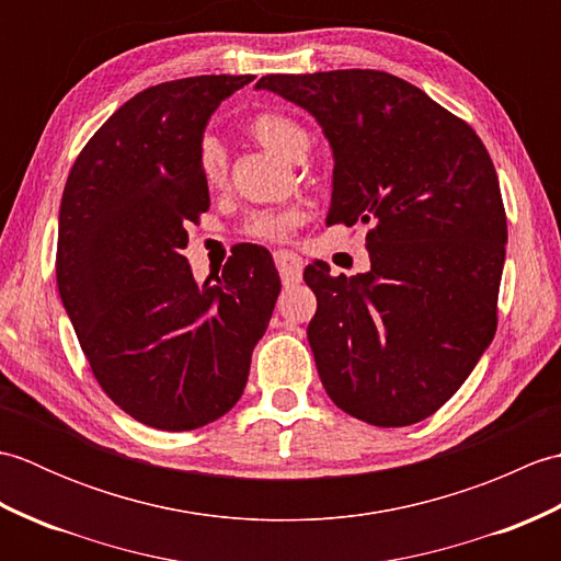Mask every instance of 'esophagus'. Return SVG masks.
Returning a JSON list of instances; mask_svg holds the SVG:
<instances>
[{
  "mask_svg": "<svg viewBox=\"0 0 561 561\" xmlns=\"http://www.w3.org/2000/svg\"><path fill=\"white\" fill-rule=\"evenodd\" d=\"M274 265L279 270V277L282 282L287 284H299L301 282V274H304V260L291 253V250H277L274 253Z\"/></svg>",
  "mask_w": 561,
  "mask_h": 561,
  "instance_id": "1",
  "label": "esophagus"
}]
</instances>
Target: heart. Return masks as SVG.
<instances>
[{"mask_svg":"<svg viewBox=\"0 0 561 561\" xmlns=\"http://www.w3.org/2000/svg\"><path fill=\"white\" fill-rule=\"evenodd\" d=\"M248 135L253 137L260 147H265L284 159H304V153L311 147V137H308L306 127L294 121V117L284 113H257L248 121ZM199 173L202 181L209 187H219L226 181V171H229V161H226V151L217 137H205L199 145ZM299 219V211H260L248 221V233L255 238H265V241H277V238L287 236V231Z\"/></svg>","mask_w":561,"mask_h":561,"instance_id":"b5f03b06","label":"heart"}]
</instances>
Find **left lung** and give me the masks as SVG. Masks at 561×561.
Returning <instances> with one entry per match:
<instances>
[{"label": "left lung", "instance_id": "left-lung-1", "mask_svg": "<svg viewBox=\"0 0 561 561\" xmlns=\"http://www.w3.org/2000/svg\"><path fill=\"white\" fill-rule=\"evenodd\" d=\"M330 141L328 226L368 224L371 270L304 279L318 311L308 342L340 410L408 426L450 400L496 332L506 211L474 129L422 89L376 69L267 75Z\"/></svg>", "mask_w": 561, "mask_h": 561}]
</instances>
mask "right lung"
<instances>
[{"label":"right lung","mask_w":561,"mask_h":561,"mask_svg":"<svg viewBox=\"0 0 561 561\" xmlns=\"http://www.w3.org/2000/svg\"><path fill=\"white\" fill-rule=\"evenodd\" d=\"M253 75L159 83L103 123L71 165L57 231V289L101 388L137 422L193 432L243 396L279 296L265 248L243 245L197 282L187 226L209 209L207 121Z\"/></svg>","instance_id":"1"}]
</instances>
